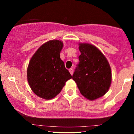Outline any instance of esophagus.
I'll return each instance as SVG.
<instances>
[{"label": "esophagus", "instance_id": "obj_1", "mask_svg": "<svg viewBox=\"0 0 134 134\" xmlns=\"http://www.w3.org/2000/svg\"><path fill=\"white\" fill-rule=\"evenodd\" d=\"M69 72H70V74H71V75L73 74V69H69Z\"/></svg>", "mask_w": 134, "mask_h": 134}]
</instances>
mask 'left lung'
<instances>
[{"label":"left lung","mask_w":134,"mask_h":134,"mask_svg":"<svg viewBox=\"0 0 134 134\" xmlns=\"http://www.w3.org/2000/svg\"><path fill=\"white\" fill-rule=\"evenodd\" d=\"M79 63L72 76L80 93L93 101L104 96L111 86V70L108 61L93 44L80 43Z\"/></svg>","instance_id":"8db88e82"}]
</instances>
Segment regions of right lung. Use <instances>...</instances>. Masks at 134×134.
<instances>
[{
  "mask_svg": "<svg viewBox=\"0 0 134 134\" xmlns=\"http://www.w3.org/2000/svg\"><path fill=\"white\" fill-rule=\"evenodd\" d=\"M63 42L58 40L43 44L31 58L27 78L33 92L40 98L52 99L72 78L60 57Z\"/></svg>",
  "mask_w": 134,
  "mask_h": 134,
  "instance_id": "right-lung-1",
  "label": "right lung"
}]
</instances>
